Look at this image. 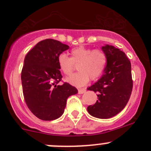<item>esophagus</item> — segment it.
Here are the masks:
<instances>
[{
  "label": "esophagus",
  "mask_w": 151,
  "mask_h": 151,
  "mask_svg": "<svg viewBox=\"0 0 151 151\" xmlns=\"http://www.w3.org/2000/svg\"><path fill=\"white\" fill-rule=\"evenodd\" d=\"M86 92V90L84 89V88H81V89H79L78 90V93L80 94H83L84 93Z\"/></svg>",
  "instance_id": "34e87169"
}]
</instances>
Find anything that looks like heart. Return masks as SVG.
<instances>
[{"label":"heart","instance_id":"1","mask_svg":"<svg viewBox=\"0 0 151 151\" xmlns=\"http://www.w3.org/2000/svg\"><path fill=\"white\" fill-rule=\"evenodd\" d=\"M71 57L65 53L58 56V64L60 71L68 76L73 72L76 65L79 72L67 78V82L76 87L84 86L91 80L99 78L107 65V55L101 50H93L84 46L74 47L70 52Z\"/></svg>","mask_w":151,"mask_h":151}]
</instances>
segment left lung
Here are the masks:
<instances>
[{"mask_svg": "<svg viewBox=\"0 0 151 151\" xmlns=\"http://www.w3.org/2000/svg\"><path fill=\"white\" fill-rule=\"evenodd\" d=\"M101 49L107 55V65L102 77L88 88L98 93V100L88 106V112L95 118L107 119L119 113L127 104L133 80L131 62L126 54L111 45Z\"/></svg>", "mask_w": 151, "mask_h": 151, "instance_id": "obj_1", "label": "left lung"}]
</instances>
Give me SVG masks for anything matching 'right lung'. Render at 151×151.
Instances as JSON below:
<instances>
[{"mask_svg": "<svg viewBox=\"0 0 151 151\" xmlns=\"http://www.w3.org/2000/svg\"><path fill=\"white\" fill-rule=\"evenodd\" d=\"M69 48L55 39L39 42L25 55L21 72L25 101L32 113L42 121H53L64 112L67 99L77 93L75 87L62 81L58 56Z\"/></svg>", "mask_w": 151, "mask_h": 151, "instance_id": "obj_1", "label": "right lung"}]
</instances>
